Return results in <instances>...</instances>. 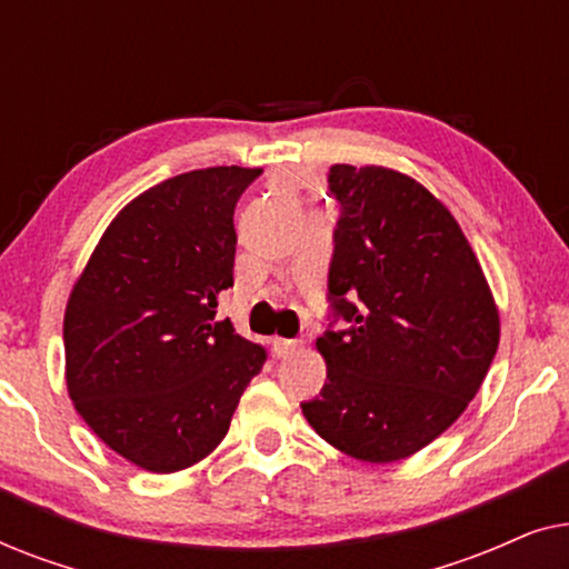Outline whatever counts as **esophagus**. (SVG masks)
<instances>
[{
	"label": "esophagus",
	"mask_w": 569,
	"mask_h": 569,
	"mask_svg": "<svg viewBox=\"0 0 569 569\" xmlns=\"http://www.w3.org/2000/svg\"><path fill=\"white\" fill-rule=\"evenodd\" d=\"M271 349H274L277 357H290V355L295 352V349H300V341L274 337V339H271Z\"/></svg>",
	"instance_id": "34e87169"
}]
</instances>
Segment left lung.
<instances>
[{"mask_svg":"<svg viewBox=\"0 0 569 569\" xmlns=\"http://www.w3.org/2000/svg\"><path fill=\"white\" fill-rule=\"evenodd\" d=\"M341 204L321 396L300 403L341 453L393 463L448 430L485 383L500 310L461 224L422 183L383 166H333Z\"/></svg>","mask_w":569,"mask_h":569,"instance_id":"1","label":"left lung"}]
</instances>
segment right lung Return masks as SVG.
Here are the masks:
<instances>
[{
	"mask_svg": "<svg viewBox=\"0 0 569 569\" xmlns=\"http://www.w3.org/2000/svg\"><path fill=\"white\" fill-rule=\"evenodd\" d=\"M261 168L217 166L131 199L69 292L67 391L92 432L139 469L199 463L230 430L267 352L217 318L232 287L236 204Z\"/></svg>",
	"mask_w": 569,
	"mask_h": 569,
	"instance_id": "add662e5",
	"label": "right lung"
}]
</instances>
